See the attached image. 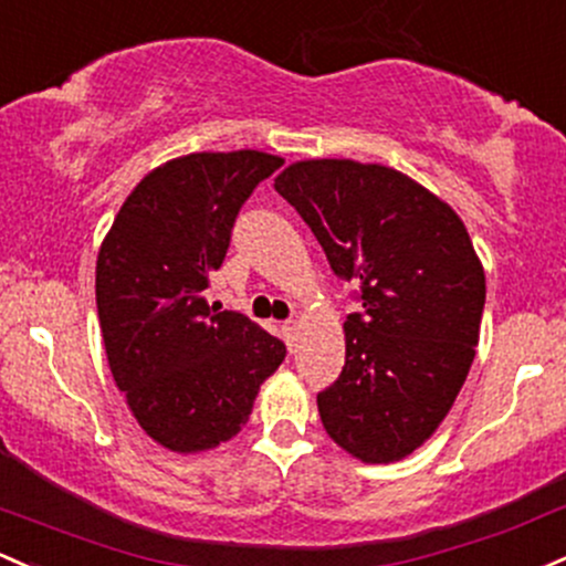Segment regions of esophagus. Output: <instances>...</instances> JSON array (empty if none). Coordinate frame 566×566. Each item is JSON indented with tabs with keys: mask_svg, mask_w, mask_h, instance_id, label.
<instances>
[{
	"mask_svg": "<svg viewBox=\"0 0 566 566\" xmlns=\"http://www.w3.org/2000/svg\"><path fill=\"white\" fill-rule=\"evenodd\" d=\"M282 333H284V340H287L290 349H295V346H297V333H301V325H297L295 319H287L282 325Z\"/></svg>",
	"mask_w": 566,
	"mask_h": 566,
	"instance_id": "esophagus-1",
	"label": "esophagus"
}]
</instances>
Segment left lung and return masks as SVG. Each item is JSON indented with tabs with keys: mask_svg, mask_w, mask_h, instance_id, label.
Returning a JSON list of instances; mask_svg holds the SVG:
<instances>
[{
	"mask_svg": "<svg viewBox=\"0 0 566 566\" xmlns=\"http://www.w3.org/2000/svg\"><path fill=\"white\" fill-rule=\"evenodd\" d=\"M273 188L331 269L359 282L344 370L316 395L322 424L359 462H400L432 438L473 365L486 276L468 228L424 185L381 164L295 160Z\"/></svg>",
	"mask_w": 566,
	"mask_h": 566,
	"instance_id": "1",
	"label": "left lung"
}]
</instances>
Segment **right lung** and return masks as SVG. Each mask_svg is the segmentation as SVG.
Instances as JSON below:
<instances>
[{
	"instance_id": "right-lung-1",
	"label": "right lung",
	"mask_w": 566,
	"mask_h": 566,
	"mask_svg": "<svg viewBox=\"0 0 566 566\" xmlns=\"http://www.w3.org/2000/svg\"><path fill=\"white\" fill-rule=\"evenodd\" d=\"M284 158L190 153L153 169L123 201L96 260L107 363L134 419L177 454L217 449L250 419L284 344L209 306L241 203Z\"/></svg>"
}]
</instances>
